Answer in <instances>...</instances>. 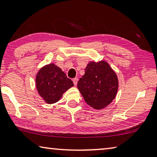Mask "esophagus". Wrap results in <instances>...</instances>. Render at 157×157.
Listing matches in <instances>:
<instances>
[{"label": "esophagus", "mask_w": 157, "mask_h": 157, "mask_svg": "<svg viewBox=\"0 0 157 157\" xmlns=\"http://www.w3.org/2000/svg\"><path fill=\"white\" fill-rule=\"evenodd\" d=\"M78 79L77 78H75L74 79H73V84L75 86H76L77 84H78Z\"/></svg>", "instance_id": "34e87169"}]
</instances>
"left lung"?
I'll return each instance as SVG.
<instances>
[{
  "label": "left lung",
  "instance_id": "obj_1",
  "mask_svg": "<svg viewBox=\"0 0 157 157\" xmlns=\"http://www.w3.org/2000/svg\"><path fill=\"white\" fill-rule=\"evenodd\" d=\"M78 88L87 104L95 109H102L115 98L118 78L107 62H91L79 79Z\"/></svg>",
  "mask_w": 157,
  "mask_h": 157
}]
</instances>
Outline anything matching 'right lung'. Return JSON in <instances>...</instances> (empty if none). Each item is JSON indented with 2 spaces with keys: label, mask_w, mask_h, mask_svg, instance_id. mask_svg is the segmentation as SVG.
Returning <instances> with one entry per match:
<instances>
[{
  "label": "right lung",
  "mask_w": 157,
  "mask_h": 157,
  "mask_svg": "<svg viewBox=\"0 0 157 157\" xmlns=\"http://www.w3.org/2000/svg\"><path fill=\"white\" fill-rule=\"evenodd\" d=\"M73 86L71 79L54 63L41 68L36 77L37 91L48 104H53L59 101L63 93Z\"/></svg>",
  "instance_id": "1"
}]
</instances>
